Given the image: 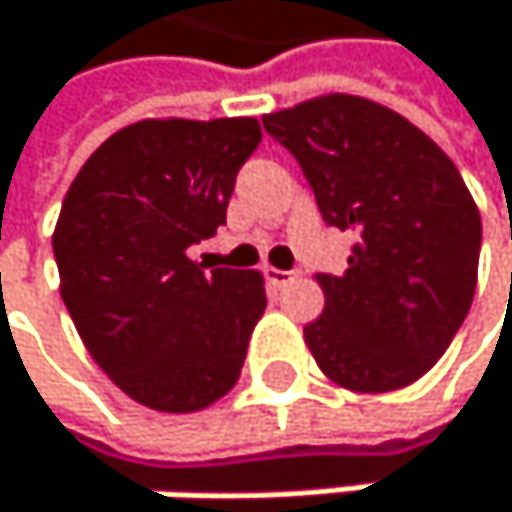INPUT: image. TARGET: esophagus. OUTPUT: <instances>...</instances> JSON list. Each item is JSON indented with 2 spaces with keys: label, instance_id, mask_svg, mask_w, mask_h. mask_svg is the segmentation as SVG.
Wrapping results in <instances>:
<instances>
[{
  "label": "esophagus",
  "instance_id": "obj_1",
  "mask_svg": "<svg viewBox=\"0 0 512 512\" xmlns=\"http://www.w3.org/2000/svg\"><path fill=\"white\" fill-rule=\"evenodd\" d=\"M264 276H267V282L276 285V288L294 282V273H291V270H279V267H264Z\"/></svg>",
  "mask_w": 512,
  "mask_h": 512
}]
</instances>
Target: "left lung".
<instances>
[{
  "mask_svg": "<svg viewBox=\"0 0 512 512\" xmlns=\"http://www.w3.org/2000/svg\"><path fill=\"white\" fill-rule=\"evenodd\" d=\"M301 162L325 224L356 236L304 328L322 375L353 393L415 384L458 334L476 291L479 208L436 141L396 110L322 94L264 116Z\"/></svg>",
  "mask_w": 512,
  "mask_h": 512,
  "instance_id": "obj_1",
  "label": "left lung"
}]
</instances>
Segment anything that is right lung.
Listing matches in <instances>:
<instances>
[{
	"mask_svg": "<svg viewBox=\"0 0 512 512\" xmlns=\"http://www.w3.org/2000/svg\"><path fill=\"white\" fill-rule=\"evenodd\" d=\"M251 116L141 119L70 184L51 245L61 298L91 359L134 402L190 415L233 390L264 316L258 270H205L190 245L227 221Z\"/></svg>",
	"mask_w": 512,
	"mask_h": 512,
	"instance_id": "1",
	"label": "right lung"
}]
</instances>
